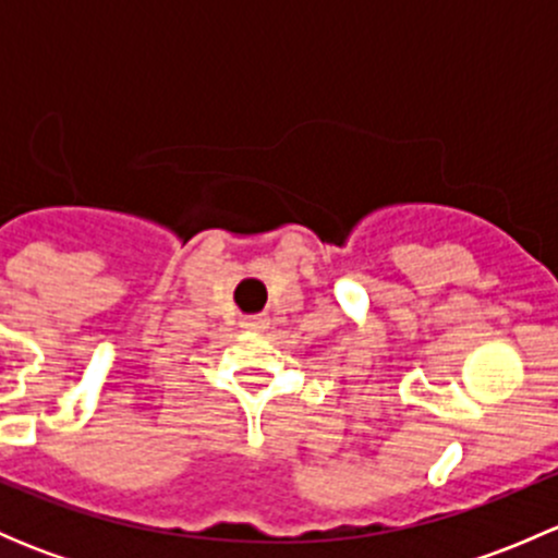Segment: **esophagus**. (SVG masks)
Masks as SVG:
<instances>
[{
  "instance_id": "esophagus-1",
  "label": "esophagus",
  "mask_w": 558,
  "mask_h": 558,
  "mask_svg": "<svg viewBox=\"0 0 558 558\" xmlns=\"http://www.w3.org/2000/svg\"><path fill=\"white\" fill-rule=\"evenodd\" d=\"M243 326L245 329L262 331V329H267V318H264V315H251V318L243 320Z\"/></svg>"
}]
</instances>
